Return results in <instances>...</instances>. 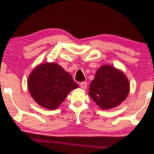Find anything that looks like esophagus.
Returning a JSON list of instances; mask_svg holds the SVG:
<instances>
[{"label": "esophagus", "instance_id": "1", "mask_svg": "<svg viewBox=\"0 0 154 154\" xmlns=\"http://www.w3.org/2000/svg\"><path fill=\"white\" fill-rule=\"evenodd\" d=\"M81 88H82L83 89H86V87H87V83L86 81H84V82H81L80 84Z\"/></svg>", "mask_w": 154, "mask_h": 154}]
</instances>
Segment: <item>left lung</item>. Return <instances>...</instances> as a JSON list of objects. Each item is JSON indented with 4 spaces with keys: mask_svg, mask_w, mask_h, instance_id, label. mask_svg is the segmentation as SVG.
I'll return each mask as SVG.
<instances>
[{
    "mask_svg": "<svg viewBox=\"0 0 154 154\" xmlns=\"http://www.w3.org/2000/svg\"><path fill=\"white\" fill-rule=\"evenodd\" d=\"M88 90V94L97 105L102 109H108L125 100L130 91V84L123 72L104 65L97 70Z\"/></svg>",
    "mask_w": 154,
    "mask_h": 154,
    "instance_id": "8db88e82",
    "label": "left lung"
}]
</instances>
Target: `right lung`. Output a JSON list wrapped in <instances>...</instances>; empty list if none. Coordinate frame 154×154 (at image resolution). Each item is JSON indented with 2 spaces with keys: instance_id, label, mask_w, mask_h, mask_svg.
I'll use <instances>...</instances> for the list:
<instances>
[{
  "instance_id": "right-lung-1",
  "label": "right lung",
  "mask_w": 154,
  "mask_h": 154,
  "mask_svg": "<svg viewBox=\"0 0 154 154\" xmlns=\"http://www.w3.org/2000/svg\"><path fill=\"white\" fill-rule=\"evenodd\" d=\"M28 89L39 105L53 110L60 105L70 91L79 87L71 75L57 63H42L29 76Z\"/></svg>"
}]
</instances>
